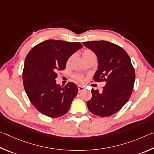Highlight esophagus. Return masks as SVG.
I'll return each mask as SVG.
<instances>
[{
    "label": "esophagus",
    "instance_id": "esophagus-1",
    "mask_svg": "<svg viewBox=\"0 0 154 154\" xmlns=\"http://www.w3.org/2000/svg\"><path fill=\"white\" fill-rule=\"evenodd\" d=\"M78 89H79V93H80V92H82V91L85 90V88H84V87H82V86L79 85L78 86Z\"/></svg>",
    "mask_w": 154,
    "mask_h": 154
}]
</instances>
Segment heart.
Instances as JSON below:
<instances>
[{
  "instance_id": "obj_1",
  "label": "heart",
  "mask_w": 154,
  "mask_h": 154,
  "mask_svg": "<svg viewBox=\"0 0 154 154\" xmlns=\"http://www.w3.org/2000/svg\"><path fill=\"white\" fill-rule=\"evenodd\" d=\"M82 57H83V58H84L85 61H86L87 59H89V58L94 57H95V53H94L93 51L90 50V49H85L84 51H82ZM72 57H73V56H71V57H69L68 59H67V63H66L67 66H68V65L70 63V62H71ZM74 79L75 80H77L78 81H79V82H85V80L84 75L80 74H75L74 75Z\"/></svg>"
}]
</instances>
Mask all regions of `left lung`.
Returning <instances> with one entry per match:
<instances>
[{
    "instance_id": "obj_1",
    "label": "left lung",
    "mask_w": 154,
    "mask_h": 154,
    "mask_svg": "<svg viewBox=\"0 0 154 154\" xmlns=\"http://www.w3.org/2000/svg\"><path fill=\"white\" fill-rule=\"evenodd\" d=\"M83 45L97 57L94 80L106 82L102 91L91 90L92 98L87 101V107L93 114L109 116L127 103L133 92L135 72L131 58L122 47L108 41L84 42Z\"/></svg>"
}]
</instances>
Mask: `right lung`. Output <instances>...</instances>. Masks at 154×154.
<instances>
[{"label": "right lung", "mask_w": 154, "mask_h": 154, "mask_svg": "<svg viewBox=\"0 0 154 154\" xmlns=\"http://www.w3.org/2000/svg\"><path fill=\"white\" fill-rule=\"evenodd\" d=\"M82 47L80 42L48 40L35 46L26 56L23 87L29 101L42 114L58 118L68 112L79 90L73 82L63 87L57 84V72L65 69L68 58Z\"/></svg>", "instance_id": "add662e5"}]
</instances>
